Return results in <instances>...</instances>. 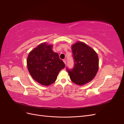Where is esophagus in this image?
<instances>
[{
    "instance_id": "34e87169",
    "label": "esophagus",
    "mask_w": 124,
    "mask_h": 124,
    "mask_svg": "<svg viewBox=\"0 0 124 124\" xmlns=\"http://www.w3.org/2000/svg\"><path fill=\"white\" fill-rule=\"evenodd\" d=\"M63 62H64L65 64L66 65V59H63Z\"/></svg>"
}]
</instances>
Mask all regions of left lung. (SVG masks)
Returning a JSON list of instances; mask_svg holds the SVG:
<instances>
[{
  "instance_id": "left-lung-1",
  "label": "left lung",
  "mask_w": 124,
  "mask_h": 124,
  "mask_svg": "<svg viewBox=\"0 0 124 124\" xmlns=\"http://www.w3.org/2000/svg\"><path fill=\"white\" fill-rule=\"evenodd\" d=\"M74 59L73 68H66L71 80L82 85L92 81L98 70L99 59L97 54L84 43L78 42L72 46Z\"/></svg>"
}]
</instances>
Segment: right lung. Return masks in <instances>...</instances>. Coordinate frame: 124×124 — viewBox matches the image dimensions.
Masks as SVG:
<instances>
[{"label": "right lung", "mask_w": 124, "mask_h": 124, "mask_svg": "<svg viewBox=\"0 0 124 124\" xmlns=\"http://www.w3.org/2000/svg\"><path fill=\"white\" fill-rule=\"evenodd\" d=\"M52 47L46 43L41 44L30 52L27 59L28 70L32 78L45 86L54 83L59 71L65 67Z\"/></svg>", "instance_id": "obj_1"}]
</instances>
